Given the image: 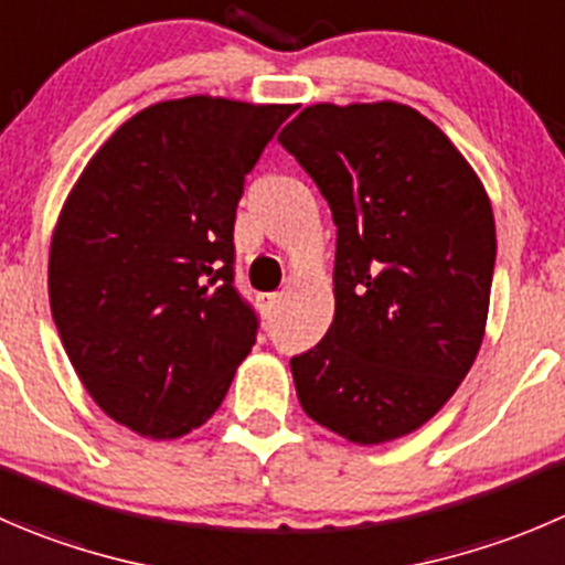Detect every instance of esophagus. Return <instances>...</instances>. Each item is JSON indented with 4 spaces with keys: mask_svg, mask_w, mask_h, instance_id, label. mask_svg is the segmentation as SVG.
<instances>
[{
    "mask_svg": "<svg viewBox=\"0 0 565 565\" xmlns=\"http://www.w3.org/2000/svg\"><path fill=\"white\" fill-rule=\"evenodd\" d=\"M278 303H281V295H278V292L262 295V309H265V315H276Z\"/></svg>",
    "mask_w": 565,
    "mask_h": 565,
    "instance_id": "34e87169",
    "label": "esophagus"
}]
</instances>
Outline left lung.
<instances>
[{
    "mask_svg": "<svg viewBox=\"0 0 565 565\" xmlns=\"http://www.w3.org/2000/svg\"><path fill=\"white\" fill-rule=\"evenodd\" d=\"M278 143L337 223L333 322L289 361L300 405L355 445L399 439L452 397L483 342L489 195L445 131L397 102L315 104Z\"/></svg>",
    "mask_w": 565,
    "mask_h": 565,
    "instance_id": "obj_1",
    "label": "left lung"
}]
</instances>
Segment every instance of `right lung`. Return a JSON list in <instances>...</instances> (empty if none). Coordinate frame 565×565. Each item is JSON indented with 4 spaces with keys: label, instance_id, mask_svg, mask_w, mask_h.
Returning a JSON list of instances; mask_svg holds the SVG:
<instances>
[{
    "label": "right lung",
    "instance_id": "add662e5",
    "mask_svg": "<svg viewBox=\"0 0 565 565\" xmlns=\"http://www.w3.org/2000/svg\"><path fill=\"white\" fill-rule=\"evenodd\" d=\"M292 104L188 96L131 115L71 190L49 303L98 408L151 439L204 425L259 317L234 287L245 177Z\"/></svg>",
    "mask_w": 565,
    "mask_h": 565
}]
</instances>
